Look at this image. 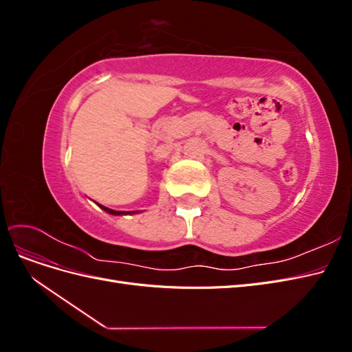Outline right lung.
Instances as JSON below:
<instances>
[{"label":"right lung","mask_w":352,"mask_h":352,"mask_svg":"<svg viewBox=\"0 0 352 352\" xmlns=\"http://www.w3.org/2000/svg\"><path fill=\"white\" fill-rule=\"evenodd\" d=\"M104 211H107V212H110V214H114V216H120V214H129V211H116V210H111V208H107V207H104V206H100ZM132 212H135V211H132Z\"/></svg>","instance_id":"add662e5"}]
</instances>
